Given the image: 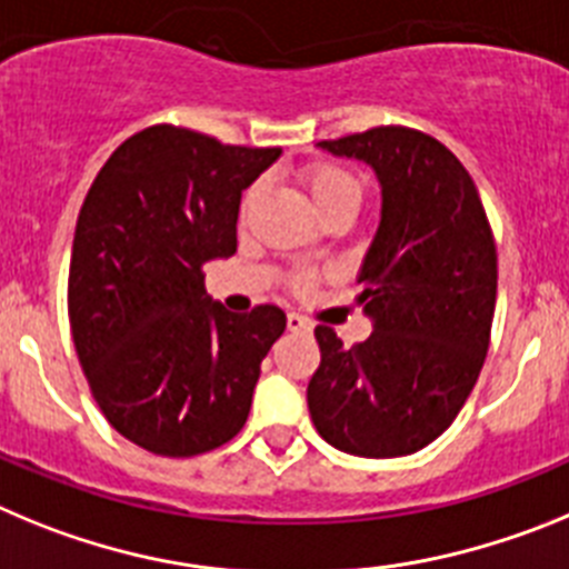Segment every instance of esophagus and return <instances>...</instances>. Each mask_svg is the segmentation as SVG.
Here are the masks:
<instances>
[{
    "label": "esophagus",
    "mask_w": 569,
    "mask_h": 569,
    "mask_svg": "<svg viewBox=\"0 0 569 569\" xmlns=\"http://www.w3.org/2000/svg\"><path fill=\"white\" fill-rule=\"evenodd\" d=\"M286 326H289V331H300V335H309V331H311V322L306 320V317L295 315V311L286 317Z\"/></svg>",
    "instance_id": "1"
}]
</instances>
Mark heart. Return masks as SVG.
I'll list each match as a JSON object with an SVG mask.
<instances>
[{"label":"heart","instance_id":"b5f03b06","mask_svg":"<svg viewBox=\"0 0 569 569\" xmlns=\"http://www.w3.org/2000/svg\"><path fill=\"white\" fill-rule=\"evenodd\" d=\"M300 181H303L306 192H309L311 203H315V209L320 214L329 212V209L335 207H342V203L360 207V198H362L360 178L351 176V172L342 170V167H337V163H329V161L309 163V167H303V172H300ZM254 198H258V187L249 189L247 198H243V212L252 207ZM315 280H317V272L303 269V272H297L295 278H291V286H295V289H309Z\"/></svg>","mask_w":569,"mask_h":569}]
</instances>
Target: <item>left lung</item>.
<instances>
[{
  "label": "left lung",
  "mask_w": 569,
  "mask_h": 569,
  "mask_svg": "<svg viewBox=\"0 0 569 569\" xmlns=\"http://www.w3.org/2000/svg\"><path fill=\"white\" fill-rule=\"evenodd\" d=\"M317 147L368 163L382 209L357 274L373 331L346 348L317 326L311 422L342 453L408 457L457 419L479 380L496 309L493 232L473 178L437 138L373 127Z\"/></svg>",
  "instance_id": "obj_1"
}]
</instances>
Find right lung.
I'll use <instances>...</instances> for the list:
<instances>
[{
	"instance_id": "1",
	"label": "right lung",
	"mask_w": 569,
	"mask_h": 569,
	"mask_svg": "<svg viewBox=\"0 0 569 569\" xmlns=\"http://www.w3.org/2000/svg\"><path fill=\"white\" fill-rule=\"evenodd\" d=\"M278 158V147L156 124L107 158L81 203L68 280L76 355L107 422L158 457L229 442L283 335L278 306L232 315L203 289V266L238 249L243 189Z\"/></svg>"
}]
</instances>
